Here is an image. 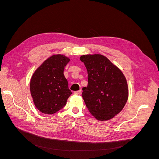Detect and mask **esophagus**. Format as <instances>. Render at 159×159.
<instances>
[{"label":"esophagus","mask_w":159,"mask_h":159,"mask_svg":"<svg viewBox=\"0 0 159 159\" xmlns=\"http://www.w3.org/2000/svg\"><path fill=\"white\" fill-rule=\"evenodd\" d=\"M81 91H82L81 89H80L79 91H75V92H74V94H75V95H80L81 93Z\"/></svg>","instance_id":"obj_1"}]
</instances>
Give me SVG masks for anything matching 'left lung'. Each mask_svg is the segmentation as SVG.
<instances>
[{
	"mask_svg": "<svg viewBox=\"0 0 159 159\" xmlns=\"http://www.w3.org/2000/svg\"><path fill=\"white\" fill-rule=\"evenodd\" d=\"M88 71V84L82 96L89 111L98 120L112 119L128 98L126 79L122 71L101 55L80 57Z\"/></svg>",
	"mask_w": 159,
	"mask_h": 159,
	"instance_id": "left-lung-1",
	"label": "left lung"
}]
</instances>
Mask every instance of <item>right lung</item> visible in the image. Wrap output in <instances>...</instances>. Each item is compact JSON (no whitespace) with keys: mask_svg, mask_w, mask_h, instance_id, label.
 I'll return each mask as SVG.
<instances>
[{"mask_svg":"<svg viewBox=\"0 0 159 159\" xmlns=\"http://www.w3.org/2000/svg\"><path fill=\"white\" fill-rule=\"evenodd\" d=\"M69 61L64 55H53L33 75L31 94L35 106L42 113L51 115L58 111L72 94L64 75V68Z\"/></svg>","mask_w":159,"mask_h":159,"instance_id":"right-lung-1","label":"right lung"}]
</instances>
